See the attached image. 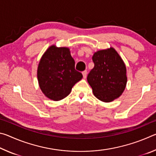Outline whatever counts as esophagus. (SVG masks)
<instances>
[{
	"label": "esophagus",
	"instance_id": "obj_1",
	"mask_svg": "<svg viewBox=\"0 0 156 156\" xmlns=\"http://www.w3.org/2000/svg\"><path fill=\"white\" fill-rule=\"evenodd\" d=\"M87 70H84L83 72V78H87Z\"/></svg>",
	"mask_w": 156,
	"mask_h": 156
}]
</instances>
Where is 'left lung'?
I'll return each mask as SVG.
<instances>
[{"label":"left lung","instance_id":"obj_1","mask_svg":"<svg viewBox=\"0 0 156 156\" xmlns=\"http://www.w3.org/2000/svg\"><path fill=\"white\" fill-rule=\"evenodd\" d=\"M94 67L87 76V81L94 96L105 102L113 101L122 94L126 87V67L113 48L95 53Z\"/></svg>","mask_w":156,"mask_h":156}]
</instances>
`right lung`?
Wrapping results in <instances>:
<instances>
[{
    "label": "right lung",
    "instance_id": "1",
    "mask_svg": "<svg viewBox=\"0 0 156 156\" xmlns=\"http://www.w3.org/2000/svg\"><path fill=\"white\" fill-rule=\"evenodd\" d=\"M37 76L43 93L51 100H60L70 94L83 74L75 69L69 49L52 45L41 58Z\"/></svg>",
    "mask_w": 156,
    "mask_h": 156
}]
</instances>
